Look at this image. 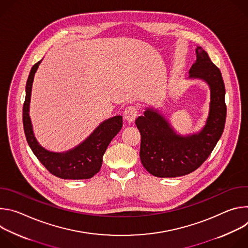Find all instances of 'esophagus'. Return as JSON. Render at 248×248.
<instances>
[{
	"label": "esophagus",
	"instance_id": "esophagus-1",
	"mask_svg": "<svg viewBox=\"0 0 248 248\" xmlns=\"http://www.w3.org/2000/svg\"><path fill=\"white\" fill-rule=\"evenodd\" d=\"M137 117V108L135 106H127L124 112V118L127 122H133Z\"/></svg>",
	"mask_w": 248,
	"mask_h": 248
}]
</instances>
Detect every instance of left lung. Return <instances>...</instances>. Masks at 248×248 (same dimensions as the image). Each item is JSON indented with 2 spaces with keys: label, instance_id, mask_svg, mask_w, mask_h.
I'll list each match as a JSON object with an SVG mask.
<instances>
[{
  "label": "left lung",
  "instance_id": "obj_1",
  "mask_svg": "<svg viewBox=\"0 0 248 248\" xmlns=\"http://www.w3.org/2000/svg\"><path fill=\"white\" fill-rule=\"evenodd\" d=\"M195 52L197 60L189 69V78L205 80L211 90L210 113L204 128L187 137L176 135L165 118L150 109L135 121L141 134V163L158 178H174L194 171L210 156L224 131L227 106L221 70L201 47Z\"/></svg>",
  "mask_w": 248,
  "mask_h": 248
}]
</instances>
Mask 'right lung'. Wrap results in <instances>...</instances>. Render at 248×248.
<instances>
[{"label":"right lung","mask_w":248,"mask_h":248,"mask_svg":"<svg viewBox=\"0 0 248 248\" xmlns=\"http://www.w3.org/2000/svg\"><path fill=\"white\" fill-rule=\"evenodd\" d=\"M40 62L41 61L32 66L25 88L22 121L27 143L42 165L58 178L63 180L90 179L100 170L103 155L112 139L121 130L123 118L117 116L103 122L84 142L65 153H53L41 147L34 137L28 114L32 82Z\"/></svg>","instance_id":"add662e5"}]
</instances>
